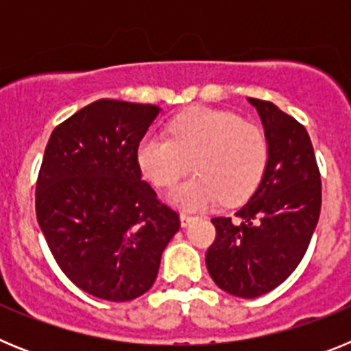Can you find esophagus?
Listing matches in <instances>:
<instances>
[{
  "mask_svg": "<svg viewBox=\"0 0 351 351\" xmlns=\"http://www.w3.org/2000/svg\"><path fill=\"white\" fill-rule=\"evenodd\" d=\"M193 219H195V216H193V214L181 213V225H182V226H188V225H190L191 221H193Z\"/></svg>",
  "mask_w": 351,
  "mask_h": 351,
  "instance_id": "1",
  "label": "esophagus"
}]
</instances>
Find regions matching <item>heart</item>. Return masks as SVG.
I'll list each match as a JSON object with an SVG mask.
<instances>
[{
	"mask_svg": "<svg viewBox=\"0 0 351 351\" xmlns=\"http://www.w3.org/2000/svg\"><path fill=\"white\" fill-rule=\"evenodd\" d=\"M169 137L147 135L137 149L145 178L170 188L191 167L197 176L179 184L170 200L200 209L221 200L244 202L262 181L269 161V138L260 126L214 108H191L169 123Z\"/></svg>",
	"mask_w": 351,
	"mask_h": 351,
	"instance_id": "heart-1",
	"label": "heart"
}]
</instances>
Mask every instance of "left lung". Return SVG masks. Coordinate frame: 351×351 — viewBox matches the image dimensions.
<instances>
[{
  "label": "left lung",
  "instance_id": "1",
  "mask_svg": "<svg viewBox=\"0 0 351 351\" xmlns=\"http://www.w3.org/2000/svg\"><path fill=\"white\" fill-rule=\"evenodd\" d=\"M269 138V161L253 197L230 216L213 218L206 253L214 283L255 299L280 287L300 263L320 218L322 179L311 138L274 104L247 98Z\"/></svg>",
  "mask_w": 351,
  "mask_h": 351
}]
</instances>
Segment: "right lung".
I'll return each mask as SVG.
<instances>
[{"label": "right lung", "instance_id": "add662e5", "mask_svg": "<svg viewBox=\"0 0 351 351\" xmlns=\"http://www.w3.org/2000/svg\"><path fill=\"white\" fill-rule=\"evenodd\" d=\"M160 107L96 100L52 132L36 179V219L71 283L112 302L153 287L179 214L142 181L137 149Z\"/></svg>", "mask_w": 351, "mask_h": 351}]
</instances>
